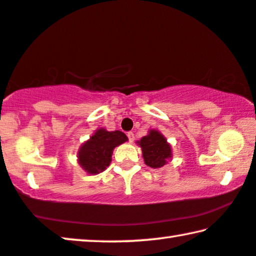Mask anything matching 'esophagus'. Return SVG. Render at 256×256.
I'll use <instances>...</instances> for the list:
<instances>
[{
	"label": "esophagus",
	"mask_w": 256,
	"mask_h": 256,
	"mask_svg": "<svg viewBox=\"0 0 256 256\" xmlns=\"http://www.w3.org/2000/svg\"><path fill=\"white\" fill-rule=\"evenodd\" d=\"M128 138L130 142H133V141H134V133H133V132H128Z\"/></svg>",
	"instance_id": "1"
}]
</instances>
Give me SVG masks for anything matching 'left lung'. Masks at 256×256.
<instances>
[{
  "label": "left lung",
  "instance_id": "left-lung-1",
  "mask_svg": "<svg viewBox=\"0 0 256 256\" xmlns=\"http://www.w3.org/2000/svg\"><path fill=\"white\" fill-rule=\"evenodd\" d=\"M142 152L146 166L158 169L166 166L172 158V150L166 136L158 130H150L148 134L136 141Z\"/></svg>",
  "mask_w": 256,
  "mask_h": 256
}]
</instances>
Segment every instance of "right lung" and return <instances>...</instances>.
<instances>
[{
  "label": "right lung",
  "mask_w": 256,
  "mask_h": 256,
  "mask_svg": "<svg viewBox=\"0 0 256 256\" xmlns=\"http://www.w3.org/2000/svg\"><path fill=\"white\" fill-rule=\"evenodd\" d=\"M128 136L122 131H106L100 128L80 146L77 158L79 166L88 174L104 171L112 162L114 150L126 142Z\"/></svg>",
  "instance_id": "1"
}]
</instances>
